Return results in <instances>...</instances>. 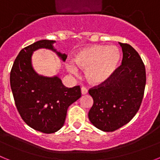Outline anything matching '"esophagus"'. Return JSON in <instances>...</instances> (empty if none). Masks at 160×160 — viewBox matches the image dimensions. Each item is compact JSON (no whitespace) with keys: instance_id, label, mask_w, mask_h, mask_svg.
Listing matches in <instances>:
<instances>
[{"instance_id":"1","label":"esophagus","mask_w":160,"mask_h":160,"mask_svg":"<svg viewBox=\"0 0 160 160\" xmlns=\"http://www.w3.org/2000/svg\"><path fill=\"white\" fill-rule=\"evenodd\" d=\"M81 91H82V94H87V92H88V90H87L86 87H82L81 88Z\"/></svg>"}]
</instances>
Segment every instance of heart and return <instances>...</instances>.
I'll list each match as a JSON object with an SVG mask.
<instances>
[{
	"label": "heart",
	"mask_w": 160,
	"mask_h": 160,
	"mask_svg": "<svg viewBox=\"0 0 160 160\" xmlns=\"http://www.w3.org/2000/svg\"><path fill=\"white\" fill-rule=\"evenodd\" d=\"M121 59V53L114 46L94 45L82 49L76 54L74 62L86 70L87 81L92 85L106 82L116 70ZM73 63H69L68 70L78 73V68Z\"/></svg>",
	"instance_id": "1"
}]
</instances>
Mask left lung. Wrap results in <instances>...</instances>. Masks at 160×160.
<instances>
[{
    "mask_svg": "<svg viewBox=\"0 0 160 160\" xmlns=\"http://www.w3.org/2000/svg\"><path fill=\"white\" fill-rule=\"evenodd\" d=\"M122 65L102 84L89 90L94 103L89 111L90 122L103 131H114L128 123L138 112L146 85V70L138 52L121 43Z\"/></svg>",
    "mask_w": 160,
    "mask_h": 160,
    "instance_id": "obj_1",
    "label": "left lung"
}]
</instances>
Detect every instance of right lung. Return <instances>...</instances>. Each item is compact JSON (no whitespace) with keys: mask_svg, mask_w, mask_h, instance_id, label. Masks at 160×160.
<instances>
[{"mask_svg":"<svg viewBox=\"0 0 160 160\" xmlns=\"http://www.w3.org/2000/svg\"><path fill=\"white\" fill-rule=\"evenodd\" d=\"M55 41L41 40L20 51L10 72L14 102L24 122L32 129L51 134L64 125L68 107L81 97V88H67L58 77L38 75L31 65L32 52L40 48L52 49L66 61L67 55L53 49Z\"/></svg>","mask_w":160,"mask_h":160,"instance_id":"1","label":"right lung"}]
</instances>
